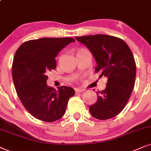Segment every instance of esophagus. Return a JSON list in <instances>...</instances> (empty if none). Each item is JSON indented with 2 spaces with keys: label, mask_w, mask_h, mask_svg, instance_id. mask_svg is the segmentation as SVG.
I'll list each match as a JSON object with an SVG mask.
<instances>
[{
  "label": "esophagus",
  "mask_w": 151,
  "mask_h": 151,
  "mask_svg": "<svg viewBox=\"0 0 151 151\" xmlns=\"http://www.w3.org/2000/svg\"><path fill=\"white\" fill-rule=\"evenodd\" d=\"M83 91H85V90H84V89H80V88H76V89H75L76 93H79V92H83Z\"/></svg>",
  "instance_id": "obj_1"
}]
</instances>
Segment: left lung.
<instances>
[{
    "label": "left lung",
    "instance_id": "left-lung-1",
    "mask_svg": "<svg viewBox=\"0 0 151 151\" xmlns=\"http://www.w3.org/2000/svg\"><path fill=\"white\" fill-rule=\"evenodd\" d=\"M92 52L96 62L95 72L108 78L106 88L96 92L97 101L90 106L92 116L100 120L114 117L125 107L136 77V64L131 50L119 38L105 35L75 37Z\"/></svg>",
    "mask_w": 151,
    "mask_h": 151
}]
</instances>
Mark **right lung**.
Masks as SVG:
<instances>
[{
  "label": "right lung",
  "instance_id": "add662e5",
  "mask_svg": "<svg viewBox=\"0 0 151 151\" xmlns=\"http://www.w3.org/2000/svg\"><path fill=\"white\" fill-rule=\"evenodd\" d=\"M73 38H42L23 43L16 52L12 78L16 91L26 110L37 119L53 122L65 114L72 88L47 85V72L57 68L55 57Z\"/></svg>",
  "mask_w": 151,
  "mask_h": 151
}]
</instances>
